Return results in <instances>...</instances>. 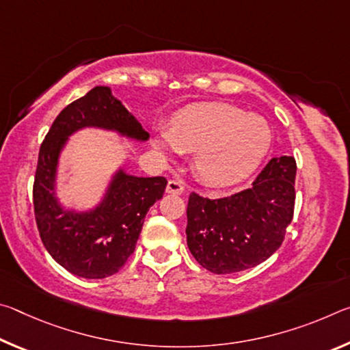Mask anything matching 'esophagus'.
<instances>
[{"instance_id":"esophagus-1","label":"esophagus","mask_w":350,"mask_h":350,"mask_svg":"<svg viewBox=\"0 0 350 350\" xmlns=\"http://www.w3.org/2000/svg\"><path fill=\"white\" fill-rule=\"evenodd\" d=\"M185 191V187H183V183L179 180H170L168 185H167V193L171 194H182Z\"/></svg>"}]
</instances>
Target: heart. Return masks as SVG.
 Returning <instances> with one entry per match:
<instances>
[{
	"mask_svg": "<svg viewBox=\"0 0 350 350\" xmlns=\"http://www.w3.org/2000/svg\"><path fill=\"white\" fill-rule=\"evenodd\" d=\"M162 157L194 152V170L208 185H232L252 174L271 145L262 117L225 103L194 105L177 112L168 131L152 135Z\"/></svg>",
	"mask_w": 350,
	"mask_h": 350,
	"instance_id": "1",
	"label": "heart"
}]
</instances>
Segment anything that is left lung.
Returning <instances> with one entry per match:
<instances>
[{
    "label": "left lung",
    "instance_id": "8db88e82",
    "mask_svg": "<svg viewBox=\"0 0 350 350\" xmlns=\"http://www.w3.org/2000/svg\"><path fill=\"white\" fill-rule=\"evenodd\" d=\"M296 162L273 157L250 188L208 199L191 193L187 244L194 259L216 275L252 269L281 247L293 219Z\"/></svg>",
    "mask_w": 350,
    "mask_h": 350
}]
</instances>
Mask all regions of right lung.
<instances>
[{"label":"right lung","instance_id":"right-lung-1","mask_svg":"<svg viewBox=\"0 0 350 350\" xmlns=\"http://www.w3.org/2000/svg\"><path fill=\"white\" fill-rule=\"evenodd\" d=\"M86 126L112 129L137 140H146L150 134L112 97L108 86H96L57 116L40 146L33 180L40 238L51 256L72 275L103 280L116 275L133 254L146 213L162 199L167 179L135 177L120 170L97 208L63 210L54 191L58 156L68 135Z\"/></svg>","mask_w":350,"mask_h":350}]
</instances>
